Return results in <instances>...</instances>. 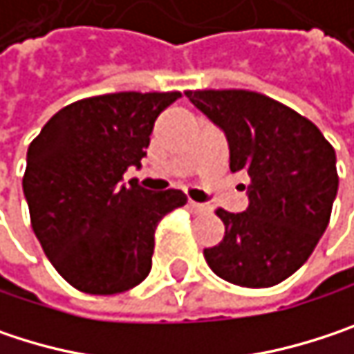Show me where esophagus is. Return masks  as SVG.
<instances>
[{
  "label": "esophagus",
  "instance_id": "1",
  "mask_svg": "<svg viewBox=\"0 0 354 354\" xmlns=\"http://www.w3.org/2000/svg\"><path fill=\"white\" fill-rule=\"evenodd\" d=\"M188 209H190L192 213H207V211H209V207H207V205H203V203H194V201H188Z\"/></svg>",
  "mask_w": 354,
  "mask_h": 354
}]
</instances>
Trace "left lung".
<instances>
[{
	"label": "left lung",
	"mask_w": 354,
	"mask_h": 354,
	"mask_svg": "<svg viewBox=\"0 0 354 354\" xmlns=\"http://www.w3.org/2000/svg\"><path fill=\"white\" fill-rule=\"evenodd\" d=\"M186 96L225 133L230 170L250 176L246 211H215L225 236L205 248V260L227 283L272 287L312 256L328 227L338 190L334 147L312 120L264 94L196 90Z\"/></svg>",
	"instance_id": "8db88e82"
}]
</instances>
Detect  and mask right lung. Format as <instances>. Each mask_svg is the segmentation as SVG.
Returning a JSON list of instances; mask_svg holds the SVG:
<instances>
[{"label": "right lung", "instance_id": "add662e5", "mask_svg": "<svg viewBox=\"0 0 354 354\" xmlns=\"http://www.w3.org/2000/svg\"><path fill=\"white\" fill-rule=\"evenodd\" d=\"M180 92H118L61 108L28 147L22 180L36 238L75 289L114 295L151 270L153 234L186 205L182 190L122 184L141 166L153 122Z\"/></svg>", "mask_w": 354, "mask_h": 354}]
</instances>
